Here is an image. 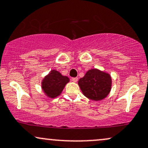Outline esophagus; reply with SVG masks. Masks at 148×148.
Here are the masks:
<instances>
[{
    "mask_svg": "<svg viewBox=\"0 0 148 148\" xmlns=\"http://www.w3.org/2000/svg\"><path fill=\"white\" fill-rule=\"evenodd\" d=\"M78 79H78L77 77H74V78H72V81H73V82H75V83H76V82H77V81H78Z\"/></svg>",
    "mask_w": 148,
    "mask_h": 148,
    "instance_id": "34e87169",
    "label": "esophagus"
}]
</instances>
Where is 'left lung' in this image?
I'll return each mask as SVG.
<instances>
[{"mask_svg": "<svg viewBox=\"0 0 148 148\" xmlns=\"http://www.w3.org/2000/svg\"><path fill=\"white\" fill-rule=\"evenodd\" d=\"M78 83L85 97L91 100L100 101L105 99L110 93L112 79L108 73L92 69L79 79Z\"/></svg>", "mask_w": 148, "mask_h": 148, "instance_id": "left-lung-1", "label": "left lung"}]
</instances>
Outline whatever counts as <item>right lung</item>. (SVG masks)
<instances>
[{"label":"right lung","mask_w":148,"mask_h":148,"mask_svg":"<svg viewBox=\"0 0 148 148\" xmlns=\"http://www.w3.org/2000/svg\"><path fill=\"white\" fill-rule=\"evenodd\" d=\"M69 81L68 77L62 76L60 73L56 70H51L44 78L42 82V89L47 97L55 98L60 95Z\"/></svg>","instance_id":"1"}]
</instances>
